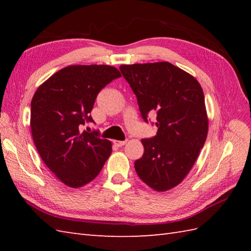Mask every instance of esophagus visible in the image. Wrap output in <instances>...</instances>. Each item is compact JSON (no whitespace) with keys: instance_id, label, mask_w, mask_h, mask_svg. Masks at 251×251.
I'll return each mask as SVG.
<instances>
[{"instance_id":"1","label":"esophagus","mask_w":251,"mask_h":251,"mask_svg":"<svg viewBox=\"0 0 251 251\" xmlns=\"http://www.w3.org/2000/svg\"><path fill=\"white\" fill-rule=\"evenodd\" d=\"M113 143L115 146H117V147H123V146H125L126 143H127V140H124V141H120V140H113Z\"/></svg>"}]
</instances>
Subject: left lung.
<instances>
[{"label": "left lung", "instance_id": "left-lung-1", "mask_svg": "<svg viewBox=\"0 0 251 251\" xmlns=\"http://www.w3.org/2000/svg\"><path fill=\"white\" fill-rule=\"evenodd\" d=\"M136 95L142 119L156 114V135L141 142L135 162L139 178L155 191L175 188L189 174L208 131L205 97L200 83L169 62L120 67Z\"/></svg>", "mask_w": 251, "mask_h": 251}]
</instances>
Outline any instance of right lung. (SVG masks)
<instances>
[{
	"instance_id": "obj_1",
	"label": "right lung",
	"mask_w": 251,
	"mask_h": 251,
	"mask_svg": "<svg viewBox=\"0 0 251 251\" xmlns=\"http://www.w3.org/2000/svg\"><path fill=\"white\" fill-rule=\"evenodd\" d=\"M105 65L69 66L56 72L36 89L31 101V131L45 165L70 188L94 180L112 152L99 131L84 130L94 122L90 112L97 95L121 77Z\"/></svg>"
}]
</instances>
